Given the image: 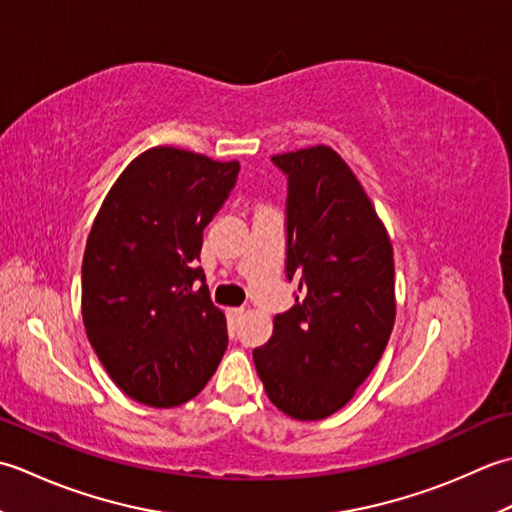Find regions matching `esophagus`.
Segmentation results:
<instances>
[{
	"mask_svg": "<svg viewBox=\"0 0 512 512\" xmlns=\"http://www.w3.org/2000/svg\"><path fill=\"white\" fill-rule=\"evenodd\" d=\"M243 314H245V311H243L241 307H229V309H227V318L232 320V322H238V320H241V318H243Z\"/></svg>",
	"mask_w": 512,
	"mask_h": 512,
	"instance_id": "esophagus-1",
	"label": "esophagus"
}]
</instances>
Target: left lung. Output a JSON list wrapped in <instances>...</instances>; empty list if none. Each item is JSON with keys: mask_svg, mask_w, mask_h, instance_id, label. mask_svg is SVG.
Returning <instances> with one entry per match:
<instances>
[{"mask_svg": "<svg viewBox=\"0 0 512 512\" xmlns=\"http://www.w3.org/2000/svg\"><path fill=\"white\" fill-rule=\"evenodd\" d=\"M289 176L287 278L296 305L254 351L267 398L294 420L340 411L382 358L395 322L387 227L329 145L271 156Z\"/></svg>", "mask_w": 512, "mask_h": 512, "instance_id": "8db88e82", "label": "left lung"}]
</instances>
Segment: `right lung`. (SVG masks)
I'll return each instance as SVG.
<instances>
[{
	"label": "right lung",
	"instance_id": "right-lung-1",
	"mask_svg": "<svg viewBox=\"0 0 512 512\" xmlns=\"http://www.w3.org/2000/svg\"><path fill=\"white\" fill-rule=\"evenodd\" d=\"M238 161L154 145L103 198L81 267V316L112 382L134 402L196 398L227 349L225 314L194 260Z\"/></svg>",
	"mask_w": 512,
	"mask_h": 512
}]
</instances>
